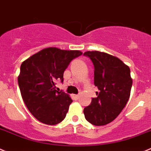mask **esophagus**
Masks as SVG:
<instances>
[{"label": "esophagus", "instance_id": "34e87169", "mask_svg": "<svg viewBox=\"0 0 151 151\" xmlns=\"http://www.w3.org/2000/svg\"><path fill=\"white\" fill-rule=\"evenodd\" d=\"M73 97H74V99L75 100H78V97H79V96H78V95H74V96H73Z\"/></svg>", "mask_w": 151, "mask_h": 151}]
</instances>
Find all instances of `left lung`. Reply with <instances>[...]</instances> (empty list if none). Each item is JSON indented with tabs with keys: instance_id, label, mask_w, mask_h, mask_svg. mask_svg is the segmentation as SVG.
I'll return each mask as SVG.
<instances>
[{
	"instance_id": "left-lung-1",
	"label": "left lung",
	"mask_w": 151,
	"mask_h": 151,
	"mask_svg": "<svg viewBox=\"0 0 151 151\" xmlns=\"http://www.w3.org/2000/svg\"><path fill=\"white\" fill-rule=\"evenodd\" d=\"M94 66L96 98L84 109L87 121L96 126L105 125L116 119L130 98L133 81L130 70L116 57L99 51L84 53Z\"/></svg>"
}]
</instances>
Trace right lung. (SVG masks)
I'll return each instance as SVG.
<instances>
[{
  "label": "right lung",
  "mask_w": 151,
  "mask_h": 151,
  "mask_svg": "<svg viewBox=\"0 0 151 151\" xmlns=\"http://www.w3.org/2000/svg\"><path fill=\"white\" fill-rule=\"evenodd\" d=\"M82 55L78 50L44 49L21 64L18 81L26 106L41 122L54 125L62 122L73 102L68 94L55 90L57 81L72 60Z\"/></svg>",
  "instance_id": "1"
}]
</instances>
